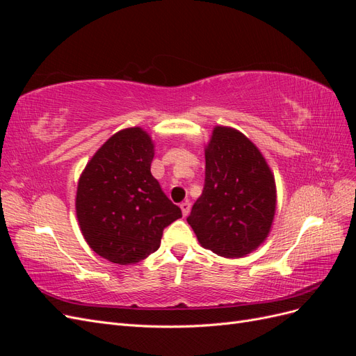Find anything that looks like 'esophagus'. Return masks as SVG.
I'll use <instances>...</instances> for the list:
<instances>
[{
	"label": "esophagus",
	"mask_w": 356,
	"mask_h": 356,
	"mask_svg": "<svg viewBox=\"0 0 356 356\" xmlns=\"http://www.w3.org/2000/svg\"><path fill=\"white\" fill-rule=\"evenodd\" d=\"M179 208H181V211H182V215H184V217H187V215L190 213L191 203H190L188 200H184V202H182V203L179 204Z\"/></svg>",
	"instance_id": "1"
}]
</instances>
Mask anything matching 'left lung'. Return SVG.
<instances>
[{
  "instance_id": "1",
  "label": "left lung",
  "mask_w": 356,
  "mask_h": 356,
  "mask_svg": "<svg viewBox=\"0 0 356 356\" xmlns=\"http://www.w3.org/2000/svg\"><path fill=\"white\" fill-rule=\"evenodd\" d=\"M204 186L187 222L202 246L225 258L254 251L267 238L276 209L275 178L243 134L217 126L204 149Z\"/></svg>"
}]
</instances>
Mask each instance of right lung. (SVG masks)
<instances>
[{
    "label": "right lung",
    "instance_id": "obj_1",
    "mask_svg": "<svg viewBox=\"0 0 356 356\" xmlns=\"http://www.w3.org/2000/svg\"><path fill=\"white\" fill-rule=\"evenodd\" d=\"M154 145L141 127L106 141L79 181L75 209L92 250L115 264H135L159 250L163 230L181 218L152 175Z\"/></svg>",
    "mask_w": 356,
    "mask_h": 356
}]
</instances>
